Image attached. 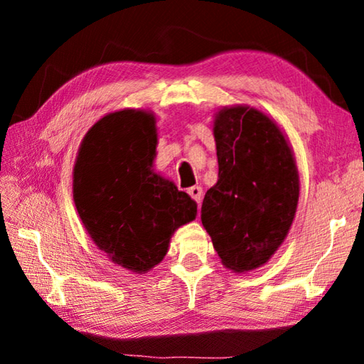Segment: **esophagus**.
I'll list each match as a JSON object with an SVG mask.
<instances>
[{"instance_id": "34e87169", "label": "esophagus", "mask_w": 364, "mask_h": 364, "mask_svg": "<svg viewBox=\"0 0 364 364\" xmlns=\"http://www.w3.org/2000/svg\"><path fill=\"white\" fill-rule=\"evenodd\" d=\"M188 194L191 196V199L197 202V204L202 200V188L200 186H191L188 189Z\"/></svg>"}]
</instances>
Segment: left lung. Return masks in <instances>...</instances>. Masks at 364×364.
Wrapping results in <instances>:
<instances>
[{
	"label": "left lung",
	"mask_w": 364,
	"mask_h": 364,
	"mask_svg": "<svg viewBox=\"0 0 364 364\" xmlns=\"http://www.w3.org/2000/svg\"><path fill=\"white\" fill-rule=\"evenodd\" d=\"M218 181L205 193L200 220L221 263L245 273L284 242L299 202V170L276 122L249 106L215 114Z\"/></svg>",
	"instance_id": "8db88e82"
}]
</instances>
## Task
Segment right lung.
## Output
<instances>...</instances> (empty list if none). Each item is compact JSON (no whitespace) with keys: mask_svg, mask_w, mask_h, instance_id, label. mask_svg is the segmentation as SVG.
Wrapping results in <instances>:
<instances>
[{"mask_svg":"<svg viewBox=\"0 0 364 364\" xmlns=\"http://www.w3.org/2000/svg\"><path fill=\"white\" fill-rule=\"evenodd\" d=\"M157 147L152 112L123 109L97 120L80 144L73 200L90 237L119 267L146 273L167 254L197 204L152 170Z\"/></svg>","mask_w":364,"mask_h":364,"instance_id":"right-lung-1","label":"right lung"}]
</instances>
